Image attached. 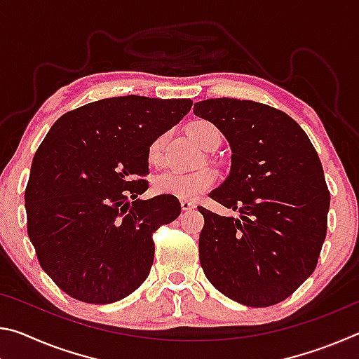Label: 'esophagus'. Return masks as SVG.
<instances>
[{"label": "esophagus", "mask_w": 359, "mask_h": 359, "mask_svg": "<svg viewBox=\"0 0 359 359\" xmlns=\"http://www.w3.org/2000/svg\"><path fill=\"white\" fill-rule=\"evenodd\" d=\"M180 208H182V210H191V209H194V204L191 201H187V199H184V201H180Z\"/></svg>", "instance_id": "1"}]
</instances>
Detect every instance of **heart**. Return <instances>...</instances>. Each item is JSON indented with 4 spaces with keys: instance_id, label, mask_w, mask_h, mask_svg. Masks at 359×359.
Returning <instances> with one entry per match:
<instances>
[{
    "instance_id": "b5f03b06",
    "label": "heart",
    "mask_w": 359,
    "mask_h": 359,
    "mask_svg": "<svg viewBox=\"0 0 359 359\" xmlns=\"http://www.w3.org/2000/svg\"><path fill=\"white\" fill-rule=\"evenodd\" d=\"M188 135L196 142L199 147L208 149L209 144L215 137L220 136V133L208 120H196L188 126ZM166 142V135L155 137L150 142L147 149L149 163L154 166H160L163 161V147ZM217 182V174L212 169H203L198 172H175L166 171L158 174L154 179V190L158 194H169L180 199H196L203 193L210 190Z\"/></svg>"
}]
</instances>
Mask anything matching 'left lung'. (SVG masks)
Listing matches in <instances>:
<instances>
[{
    "mask_svg": "<svg viewBox=\"0 0 359 359\" xmlns=\"http://www.w3.org/2000/svg\"><path fill=\"white\" fill-rule=\"evenodd\" d=\"M194 115L228 139L231 171L209 196L241 217H204L199 261L229 299L269 307L291 296L317 267L330 190L311 139L276 107L234 98L194 104Z\"/></svg>",
    "mask_w": 359,
    "mask_h": 359,
    "instance_id": "obj_1",
    "label": "left lung"
}]
</instances>
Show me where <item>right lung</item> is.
I'll return each mask as SVG.
<instances>
[{
  "mask_svg": "<svg viewBox=\"0 0 359 359\" xmlns=\"http://www.w3.org/2000/svg\"><path fill=\"white\" fill-rule=\"evenodd\" d=\"M191 100L117 96L62 115L36 150L25 190L39 264L74 299L120 301L154 264L151 236L180 215L175 196L149 188L147 149L190 112Z\"/></svg>",
  "mask_w": 359,
  "mask_h": 359,
  "instance_id": "add662e5",
  "label": "right lung"
}]
</instances>
